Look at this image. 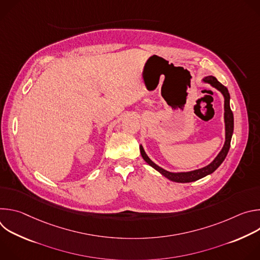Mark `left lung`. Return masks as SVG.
Listing matches in <instances>:
<instances>
[{"instance_id":"obj_1","label":"left lung","mask_w":260,"mask_h":260,"mask_svg":"<svg viewBox=\"0 0 260 260\" xmlns=\"http://www.w3.org/2000/svg\"><path fill=\"white\" fill-rule=\"evenodd\" d=\"M203 82L205 83H209L211 86H213L214 88H216L217 90H219L222 95L224 98V124H225V142L223 147H222L221 151L218 153V155L214 158V160L212 162H210L208 166L198 169V170H193V171H189V172H178V173H173V172H169L162 168H160L159 166H157L156 164H154L149 156H148L144 150V148L142 146V144L140 145V151H141V155L144 158V160L151 166L154 170H156L157 172H159L162 176H165L166 178H168L169 180L173 181V182H178V183H188V182H194L197 180H200L210 174H212L213 172H215L219 166L223 162V160L225 159L230 147H231V141H232V137L234 134V114L231 110V106H230V101H231V95L229 92V89L222 85L214 76H207L205 78L202 79Z\"/></svg>"}]
</instances>
